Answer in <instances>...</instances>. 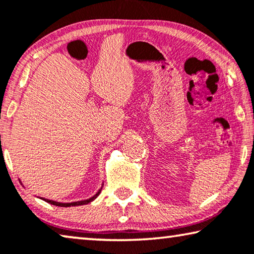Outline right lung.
<instances>
[{
	"mask_svg": "<svg viewBox=\"0 0 254 254\" xmlns=\"http://www.w3.org/2000/svg\"><path fill=\"white\" fill-rule=\"evenodd\" d=\"M100 191H102V189L98 190V192L96 193L95 195H92L91 198L86 199V200H81V201H74V202H59V201H54V200H50V199H45V198H40V199L46 201V202L51 203V204H54V206H58V207H75V206H82V204H88L89 202H91V201H94L99 195Z\"/></svg>",
	"mask_w": 254,
	"mask_h": 254,
	"instance_id": "obj_1",
	"label": "right lung"
}]
</instances>
